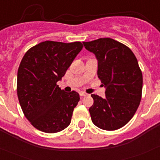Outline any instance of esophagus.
<instances>
[{"label":"esophagus","instance_id":"obj_1","mask_svg":"<svg viewBox=\"0 0 160 160\" xmlns=\"http://www.w3.org/2000/svg\"><path fill=\"white\" fill-rule=\"evenodd\" d=\"M87 95V93H85V92H82H82H80V96H81L82 98H83V97H86V96Z\"/></svg>","mask_w":160,"mask_h":160}]
</instances>
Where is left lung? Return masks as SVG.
Listing matches in <instances>:
<instances>
[{"label": "left lung", "mask_w": 160, "mask_h": 160, "mask_svg": "<svg viewBox=\"0 0 160 160\" xmlns=\"http://www.w3.org/2000/svg\"><path fill=\"white\" fill-rule=\"evenodd\" d=\"M83 45L95 55L98 77L106 88L104 98L91 94V120L102 130L119 129L134 116L142 97V75L138 61L128 46L111 38L84 42Z\"/></svg>", "instance_id": "left-lung-1"}]
</instances>
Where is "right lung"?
I'll return each instance as SVG.
<instances>
[{"label": "right lung", "mask_w": 160, "mask_h": 160, "mask_svg": "<svg viewBox=\"0 0 160 160\" xmlns=\"http://www.w3.org/2000/svg\"><path fill=\"white\" fill-rule=\"evenodd\" d=\"M83 46L46 41L30 48L18 71V96L25 116L35 128L56 133L70 125L80 97L57 85Z\"/></svg>", "instance_id": "right-lung-1"}]
</instances>
